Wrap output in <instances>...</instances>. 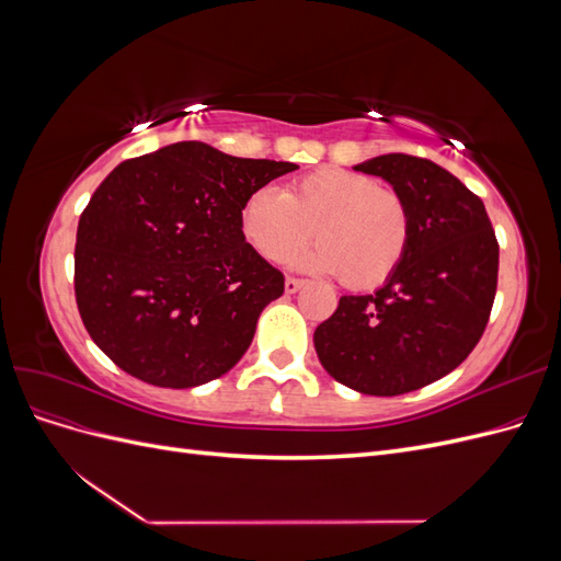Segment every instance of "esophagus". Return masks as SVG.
<instances>
[{
  "mask_svg": "<svg viewBox=\"0 0 561 561\" xmlns=\"http://www.w3.org/2000/svg\"><path fill=\"white\" fill-rule=\"evenodd\" d=\"M304 283H307V280L295 278V276H287V278H285V293H287V295H295L297 290H301Z\"/></svg>",
  "mask_w": 561,
  "mask_h": 561,
  "instance_id": "1",
  "label": "esophagus"
}]
</instances>
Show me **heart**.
Masks as SVG:
<instances>
[{"instance_id": "1", "label": "heart", "mask_w": 561, "mask_h": 561, "mask_svg": "<svg viewBox=\"0 0 561 561\" xmlns=\"http://www.w3.org/2000/svg\"><path fill=\"white\" fill-rule=\"evenodd\" d=\"M248 243L268 262H283L320 243L301 264L339 274L351 290H371L400 268L412 243V208L393 186L346 168H320L287 184L254 190L241 208Z\"/></svg>"}]
</instances>
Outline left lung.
Returning a JSON list of instances; mask_svg holds the SVG:
<instances>
[{
	"instance_id": "obj_1",
	"label": "left lung",
	"mask_w": 561,
	"mask_h": 561,
	"mask_svg": "<svg viewBox=\"0 0 561 561\" xmlns=\"http://www.w3.org/2000/svg\"><path fill=\"white\" fill-rule=\"evenodd\" d=\"M355 171L379 175L412 208V243L375 295H346L313 334L339 383L402 396L449 375L478 346L494 307L499 241L484 203L443 165L383 154Z\"/></svg>"
}]
</instances>
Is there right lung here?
I'll return each mask as SVG.
<instances>
[{
    "label": "right lung",
    "instance_id": "obj_1",
    "mask_svg": "<svg viewBox=\"0 0 561 561\" xmlns=\"http://www.w3.org/2000/svg\"><path fill=\"white\" fill-rule=\"evenodd\" d=\"M299 165L175 142L128 159L81 213L75 297L91 339L130 377L208 383L243 358L285 278L245 243V198Z\"/></svg>",
    "mask_w": 561,
    "mask_h": 561
}]
</instances>
